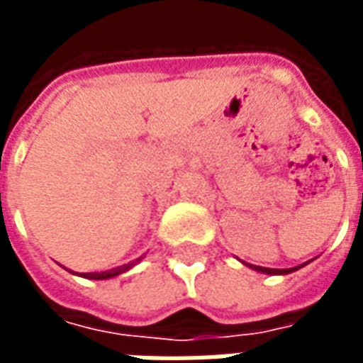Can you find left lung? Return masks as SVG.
Instances as JSON below:
<instances>
[{
	"label": "left lung",
	"mask_w": 363,
	"mask_h": 363,
	"mask_svg": "<svg viewBox=\"0 0 363 363\" xmlns=\"http://www.w3.org/2000/svg\"><path fill=\"white\" fill-rule=\"evenodd\" d=\"M255 268L257 272H262V274H289L294 272V270H297V268L301 267H296V268H262V267H251Z\"/></svg>",
	"instance_id": "1"
}]
</instances>
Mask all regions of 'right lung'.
<instances>
[{
  "instance_id": "right-lung-1",
  "label": "right lung",
  "mask_w": 363,
  "mask_h": 363,
  "mask_svg": "<svg viewBox=\"0 0 363 363\" xmlns=\"http://www.w3.org/2000/svg\"><path fill=\"white\" fill-rule=\"evenodd\" d=\"M143 257H140V259H135L134 262H128V264H122V267L118 268H112V270H106V272H85V274H79V276H83V278H89V280H106V278H114V276H118V274H124L126 270H130V268L134 267L135 262H140Z\"/></svg>"
}]
</instances>
